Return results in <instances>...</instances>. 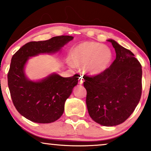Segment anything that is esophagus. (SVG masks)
Instances as JSON below:
<instances>
[{
	"instance_id": "obj_1",
	"label": "esophagus",
	"mask_w": 151,
	"mask_h": 151,
	"mask_svg": "<svg viewBox=\"0 0 151 151\" xmlns=\"http://www.w3.org/2000/svg\"><path fill=\"white\" fill-rule=\"evenodd\" d=\"M83 82H84V79H83L82 77H79V84H82Z\"/></svg>"
}]
</instances>
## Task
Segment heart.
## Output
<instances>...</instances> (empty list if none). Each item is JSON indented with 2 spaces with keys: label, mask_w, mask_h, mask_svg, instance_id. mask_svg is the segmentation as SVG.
Returning a JSON list of instances; mask_svg holds the SVG:
<instances>
[{
  "label": "heart",
  "mask_w": 151,
  "mask_h": 151,
  "mask_svg": "<svg viewBox=\"0 0 151 151\" xmlns=\"http://www.w3.org/2000/svg\"><path fill=\"white\" fill-rule=\"evenodd\" d=\"M70 59L77 67L86 65V71L91 75L103 73L112 60L111 50L109 47L96 42H84L71 50Z\"/></svg>",
  "instance_id": "b5f03b06"
}]
</instances>
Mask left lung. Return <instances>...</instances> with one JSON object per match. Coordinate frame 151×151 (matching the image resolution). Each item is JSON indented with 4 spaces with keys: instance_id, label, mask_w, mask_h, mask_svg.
Wrapping results in <instances>:
<instances>
[{
    "instance_id": "1",
    "label": "left lung",
    "mask_w": 151,
    "mask_h": 151,
    "mask_svg": "<svg viewBox=\"0 0 151 151\" xmlns=\"http://www.w3.org/2000/svg\"><path fill=\"white\" fill-rule=\"evenodd\" d=\"M116 58L103 73L84 76L90 117L105 126L122 124L134 111L142 93V68L129 50L109 40Z\"/></svg>"
}]
</instances>
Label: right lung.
Returning <instances> with one entry per match:
<instances>
[{"instance_id":"1","label":"right lung","mask_w":151,"mask_h":151,"mask_svg":"<svg viewBox=\"0 0 151 151\" xmlns=\"http://www.w3.org/2000/svg\"><path fill=\"white\" fill-rule=\"evenodd\" d=\"M73 37L60 35L45 41L26 43L13 55L8 73V84L17 111L28 120L49 124L61 117L65 103L77 84L79 75L62 77L52 74L40 81H29L24 74V66L30 57L58 51Z\"/></svg>"}]
</instances>
